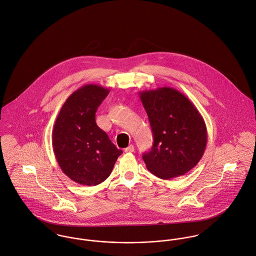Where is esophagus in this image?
<instances>
[{
  "label": "esophagus",
  "instance_id": "34e87169",
  "mask_svg": "<svg viewBox=\"0 0 256 256\" xmlns=\"http://www.w3.org/2000/svg\"><path fill=\"white\" fill-rule=\"evenodd\" d=\"M134 145H128V147H126V149H124V152H126V153H132V152H134Z\"/></svg>",
  "mask_w": 256,
  "mask_h": 256
}]
</instances>
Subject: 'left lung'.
Returning a JSON list of instances; mask_svg holds the SVG:
<instances>
[{
	"mask_svg": "<svg viewBox=\"0 0 256 256\" xmlns=\"http://www.w3.org/2000/svg\"><path fill=\"white\" fill-rule=\"evenodd\" d=\"M154 143L142 155L147 169L162 180L180 176L196 166L207 144L205 122L196 107L172 87L140 92Z\"/></svg>",
	"mask_w": 256,
	"mask_h": 256,
	"instance_id": "1",
	"label": "left lung"
}]
</instances>
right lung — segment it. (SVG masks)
Returning <instances> with one entry per match:
<instances>
[{
    "mask_svg": "<svg viewBox=\"0 0 256 256\" xmlns=\"http://www.w3.org/2000/svg\"><path fill=\"white\" fill-rule=\"evenodd\" d=\"M110 90L86 84L64 103L52 132L53 150L62 170L82 186H97L112 172L122 153L95 122V113Z\"/></svg>",
    "mask_w": 256,
    "mask_h": 256,
    "instance_id": "add662e5",
    "label": "right lung"
}]
</instances>
